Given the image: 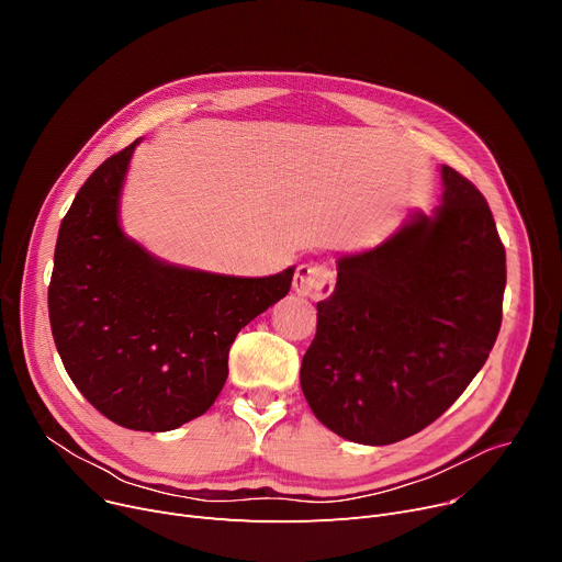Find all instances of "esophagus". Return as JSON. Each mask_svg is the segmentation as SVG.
I'll return each mask as SVG.
<instances>
[{
	"label": "esophagus",
	"instance_id": "1",
	"mask_svg": "<svg viewBox=\"0 0 562 562\" xmlns=\"http://www.w3.org/2000/svg\"><path fill=\"white\" fill-rule=\"evenodd\" d=\"M293 291L312 301L328 299L335 291V271L326 263H301L293 276Z\"/></svg>",
	"mask_w": 562,
	"mask_h": 562
}]
</instances>
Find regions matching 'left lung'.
<instances>
[{"label": "left lung", "instance_id": "8db88e82", "mask_svg": "<svg viewBox=\"0 0 562 562\" xmlns=\"http://www.w3.org/2000/svg\"><path fill=\"white\" fill-rule=\"evenodd\" d=\"M441 204L337 261L301 367L314 417L358 445L424 430L483 369L501 328L506 248L483 193L441 166Z\"/></svg>", "mask_w": 562, "mask_h": 562}]
</instances>
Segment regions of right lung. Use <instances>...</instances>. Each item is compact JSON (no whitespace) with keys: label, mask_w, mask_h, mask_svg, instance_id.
I'll list each match as a JSON object with an SVG mask.
<instances>
[{"label":"right lung","mask_w":562,"mask_h":562,"mask_svg":"<svg viewBox=\"0 0 562 562\" xmlns=\"http://www.w3.org/2000/svg\"><path fill=\"white\" fill-rule=\"evenodd\" d=\"M134 140L79 189L58 229L47 291L58 356L113 424L164 432L204 415L227 380L239 330L284 299L293 266L234 278L166 263L123 232Z\"/></svg>","instance_id":"right-lung-1"}]
</instances>
